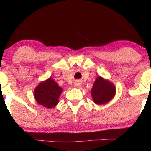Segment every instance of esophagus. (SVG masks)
I'll list each match as a JSON object with an SVG mask.
<instances>
[{
  "label": "esophagus",
  "instance_id": "1",
  "mask_svg": "<svg viewBox=\"0 0 151 151\" xmlns=\"http://www.w3.org/2000/svg\"><path fill=\"white\" fill-rule=\"evenodd\" d=\"M81 83L80 81H76L75 82V85L76 86H79L81 85Z\"/></svg>",
  "mask_w": 151,
  "mask_h": 151
}]
</instances>
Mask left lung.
<instances>
[{"label": "left lung", "instance_id": "obj_1", "mask_svg": "<svg viewBox=\"0 0 151 151\" xmlns=\"http://www.w3.org/2000/svg\"><path fill=\"white\" fill-rule=\"evenodd\" d=\"M116 93L115 86L101 76L97 77L91 90L93 101L97 104L108 103L113 98Z\"/></svg>", "mask_w": 151, "mask_h": 151}]
</instances>
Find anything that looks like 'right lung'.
<instances>
[{
    "label": "right lung",
    "mask_w": 151,
    "mask_h": 151,
    "mask_svg": "<svg viewBox=\"0 0 151 151\" xmlns=\"http://www.w3.org/2000/svg\"><path fill=\"white\" fill-rule=\"evenodd\" d=\"M62 91V88L53 79L49 78L36 87L34 95L39 104L46 108L51 109L58 104V97Z\"/></svg>",
    "instance_id": "add662e5"
}]
</instances>
